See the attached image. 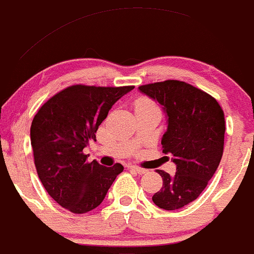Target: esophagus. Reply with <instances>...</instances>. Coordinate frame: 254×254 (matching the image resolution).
Returning <instances> with one entry per match:
<instances>
[{"mask_svg":"<svg viewBox=\"0 0 254 254\" xmlns=\"http://www.w3.org/2000/svg\"><path fill=\"white\" fill-rule=\"evenodd\" d=\"M127 169L130 170V171H134L135 174H138V175H144V174H146V172H148L145 169H143V167L135 166V165H128Z\"/></svg>","mask_w":254,"mask_h":254,"instance_id":"esophagus-1","label":"esophagus"}]
</instances>
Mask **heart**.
Instances as JSON below:
<instances>
[{
	"label": "heart",
	"instance_id": "heart-1",
	"mask_svg": "<svg viewBox=\"0 0 254 254\" xmlns=\"http://www.w3.org/2000/svg\"><path fill=\"white\" fill-rule=\"evenodd\" d=\"M138 108H156V105L153 103V101L149 100V99L142 98L135 103V109Z\"/></svg>",
	"mask_w": 254,
	"mask_h": 254
}]
</instances>
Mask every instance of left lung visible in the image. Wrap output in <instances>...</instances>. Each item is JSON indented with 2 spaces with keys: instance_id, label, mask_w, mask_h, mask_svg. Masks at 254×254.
I'll return each instance as SVG.
<instances>
[{
  "instance_id": "left-lung-1",
  "label": "left lung",
  "mask_w": 254,
  "mask_h": 254,
  "mask_svg": "<svg viewBox=\"0 0 254 254\" xmlns=\"http://www.w3.org/2000/svg\"><path fill=\"white\" fill-rule=\"evenodd\" d=\"M138 89L163 106L167 116L163 153L171 154L176 164L174 176L156 171L163 177V187L153 195V202L165 210L184 208L199 197L220 164L224 111L213 96L181 80H164Z\"/></svg>"
}]
</instances>
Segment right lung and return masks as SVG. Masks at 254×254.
I'll return each instance as SVG.
<instances>
[{"label": "right lung", "instance_id": "add662e5", "mask_svg": "<svg viewBox=\"0 0 254 254\" xmlns=\"http://www.w3.org/2000/svg\"><path fill=\"white\" fill-rule=\"evenodd\" d=\"M134 88L70 85L50 98L34 116L30 127L36 172L50 197L74 214L100 205L109 188L124 171L121 164L106 167L88 163L83 149L110 109Z\"/></svg>", "mask_w": 254, "mask_h": 254}]
</instances>
